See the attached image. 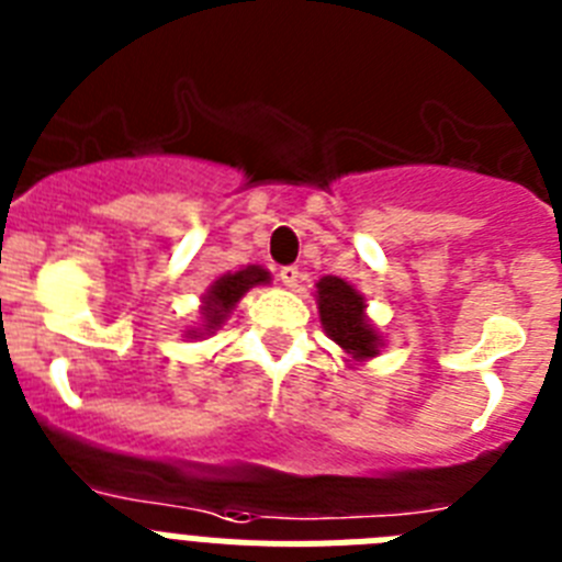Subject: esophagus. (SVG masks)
Masks as SVG:
<instances>
[{"instance_id": "obj_1", "label": "esophagus", "mask_w": 562, "mask_h": 562, "mask_svg": "<svg viewBox=\"0 0 562 562\" xmlns=\"http://www.w3.org/2000/svg\"><path fill=\"white\" fill-rule=\"evenodd\" d=\"M278 278L284 281V286H295L297 284V278H301V270H297L295 265H286L278 270Z\"/></svg>"}]
</instances>
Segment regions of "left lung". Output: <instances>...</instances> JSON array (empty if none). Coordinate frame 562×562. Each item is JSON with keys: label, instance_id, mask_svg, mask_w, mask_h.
<instances>
[{"label": "left lung", "instance_id": "left-lung-1", "mask_svg": "<svg viewBox=\"0 0 562 562\" xmlns=\"http://www.w3.org/2000/svg\"><path fill=\"white\" fill-rule=\"evenodd\" d=\"M317 306H321V321L331 340L355 355V360L374 357L380 337L374 326L366 321V301L351 284L342 278L326 276L317 281Z\"/></svg>", "mask_w": 562, "mask_h": 562}]
</instances>
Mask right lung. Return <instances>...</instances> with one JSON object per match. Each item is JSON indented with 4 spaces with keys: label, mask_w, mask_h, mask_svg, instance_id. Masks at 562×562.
I'll use <instances>...</instances> for the list:
<instances>
[{
    "label": "right lung",
    "mask_w": 562,
    "mask_h": 562,
    "mask_svg": "<svg viewBox=\"0 0 562 562\" xmlns=\"http://www.w3.org/2000/svg\"><path fill=\"white\" fill-rule=\"evenodd\" d=\"M267 281H270V272L261 270V267H247V270L222 276L205 295V312H202V315H205V331L222 326V321H225L227 312L233 310V304H236L238 297L245 295L252 284H267Z\"/></svg>",
    "instance_id": "obj_1"
}]
</instances>
